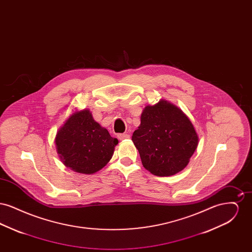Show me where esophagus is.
Segmentation results:
<instances>
[{
  "label": "esophagus",
  "instance_id": "34e87169",
  "mask_svg": "<svg viewBox=\"0 0 252 252\" xmlns=\"http://www.w3.org/2000/svg\"><path fill=\"white\" fill-rule=\"evenodd\" d=\"M117 138H118L120 141H123V140L128 139V138H129V135H128V134H125V133H124V134L121 133V134L117 135Z\"/></svg>",
  "mask_w": 252,
  "mask_h": 252
}]
</instances>
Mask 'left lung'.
<instances>
[{
	"instance_id": "1",
	"label": "left lung",
	"mask_w": 252,
	"mask_h": 252,
	"mask_svg": "<svg viewBox=\"0 0 252 252\" xmlns=\"http://www.w3.org/2000/svg\"><path fill=\"white\" fill-rule=\"evenodd\" d=\"M132 141L146 170L155 176L169 177L187 166L197 147L198 137L180 108L160 100L144 108Z\"/></svg>"
}]
</instances>
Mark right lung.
I'll list each match as a JSON object with an SVG mask.
<instances>
[{"mask_svg":"<svg viewBox=\"0 0 252 252\" xmlns=\"http://www.w3.org/2000/svg\"><path fill=\"white\" fill-rule=\"evenodd\" d=\"M116 144L118 140L94 120L89 109L72 113L56 136L57 151L64 165L86 175L104 167Z\"/></svg>","mask_w":252,"mask_h":252,"instance_id":"1","label":"right lung"}]
</instances>
